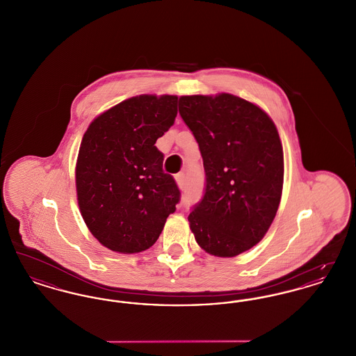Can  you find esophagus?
<instances>
[{"label":"esophagus","mask_w":356,"mask_h":356,"mask_svg":"<svg viewBox=\"0 0 356 356\" xmlns=\"http://www.w3.org/2000/svg\"><path fill=\"white\" fill-rule=\"evenodd\" d=\"M175 180H176L179 188H183L184 184H186V176H184V173H177V175L175 176Z\"/></svg>","instance_id":"1"}]
</instances>
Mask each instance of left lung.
Returning a JSON list of instances; mask_svg holds the SVG:
<instances>
[{"mask_svg":"<svg viewBox=\"0 0 356 356\" xmlns=\"http://www.w3.org/2000/svg\"><path fill=\"white\" fill-rule=\"evenodd\" d=\"M179 113L205 170L189 228L207 254H243L267 234L282 199L284 156L276 125L260 106L231 93L181 96Z\"/></svg>","mask_w":356,"mask_h":356,"instance_id":"left-lung-1","label":"left lung"}]
</instances>
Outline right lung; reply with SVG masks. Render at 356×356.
Instances as JSON below:
<instances>
[{"label": "right lung", "mask_w": 356, "mask_h": 356, "mask_svg": "<svg viewBox=\"0 0 356 356\" xmlns=\"http://www.w3.org/2000/svg\"><path fill=\"white\" fill-rule=\"evenodd\" d=\"M176 115L177 96L140 95L102 112L83 136L77 202L90 234L113 252L148 250L176 211L180 191L154 147Z\"/></svg>", "instance_id": "1"}]
</instances>
